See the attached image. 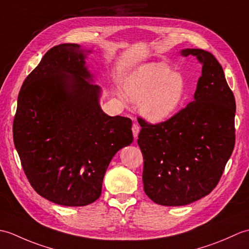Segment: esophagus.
Segmentation results:
<instances>
[{"label": "esophagus", "instance_id": "1", "mask_svg": "<svg viewBox=\"0 0 249 249\" xmlns=\"http://www.w3.org/2000/svg\"><path fill=\"white\" fill-rule=\"evenodd\" d=\"M131 130H133V135L135 137V139H137V137H138L139 131H140V126L138 124L134 123L133 124V127H131Z\"/></svg>", "mask_w": 249, "mask_h": 249}]
</instances>
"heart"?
<instances>
[{
    "label": "heart",
    "mask_w": 249,
    "mask_h": 249,
    "mask_svg": "<svg viewBox=\"0 0 249 249\" xmlns=\"http://www.w3.org/2000/svg\"><path fill=\"white\" fill-rule=\"evenodd\" d=\"M125 93L131 102H141V112L146 119L160 122L177 112L186 87L182 75L158 62L137 68L125 82Z\"/></svg>",
    "instance_id": "obj_1"
}]
</instances>
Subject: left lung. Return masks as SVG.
Wrapping results in <instances>:
<instances>
[{
  "instance_id": "left-lung-1",
  "label": "left lung",
  "mask_w": 249,
  "mask_h": 249,
  "mask_svg": "<svg viewBox=\"0 0 249 249\" xmlns=\"http://www.w3.org/2000/svg\"><path fill=\"white\" fill-rule=\"evenodd\" d=\"M202 63L194 102L152 124L139 116L144 192L155 203L186 205L218 184L235 143V99L223 67L202 49H185Z\"/></svg>"
}]
</instances>
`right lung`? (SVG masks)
Wrapping results in <instances>:
<instances>
[{"label": "right lung", "mask_w": 249, "mask_h": 249, "mask_svg": "<svg viewBox=\"0 0 249 249\" xmlns=\"http://www.w3.org/2000/svg\"><path fill=\"white\" fill-rule=\"evenodd\" d=\"M84 57L77 44L47 51L21 87L13 124L31 186L65 206L96 201L112 157L134 140L130 119L100 109Z\"/></svg>", "instance_id": "obj_1"}]
</instances>
